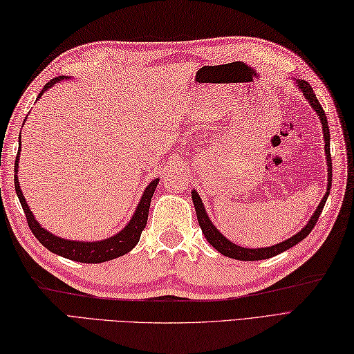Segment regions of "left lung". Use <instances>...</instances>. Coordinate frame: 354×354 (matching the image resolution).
<instances>
[{"instance_id": "left-lung-1", "label": "left lung", "mask_w": 354, "mask_h": 354, "mask_svg": "<svg viewBox=\"0 0 354 354\" xmlns=\"http://www.w3.org/2000/svg\"><path fill=\"white\" fill-rule=\"evenodd\" d=\"M295 85L299 89V91L303 93L304 99L309 102L310 106L313 108V111L317 112V115L321 122L322 126V133H324V152H326V160H327V192L324 194V198L321 199V202L318 204L317 209H315L313 214L310 216L309 222L304 225V228L301 231H298L297 234H293L292 237L286 239L284 242H280L277 245L272 246H266V248H243V246H239L236 243H232L230 239L225 237L222 232L216 228V225L209 219L207 212H205V207L202 204V199L199 196V193L196 190H192V199H193V204H194V209H196V216H198V222H199V227L204 232L205 239L208 240V243L212 245L216 251H219L225 257H230V259H236V260H243V261H254V260H266L274 257V255L281 254L284 251H288L289 248L295 246L297 243L301 242L307 236H309V232L313 230L315 225H317V221L319 214L322 213V208L326 205V201L330 194V187H332V156H330V131H328V123H327V117H326V112L322 109V106L319 104L317 95H315L313 89L310 86L309 82H306L303 79H295Z\"/></svg>"}]
</instances>
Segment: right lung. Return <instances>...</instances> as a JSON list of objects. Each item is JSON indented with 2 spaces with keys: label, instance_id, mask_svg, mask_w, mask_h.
<instances>
[{
  "label": "right lung",
  "instance_id": "right-lung-1",
  "mask_svg": "<svg viewBox=\"0 0 354 354\" xmlns=\"http://www.w3.org/2000/svg\"><path fill=\"white\" fill-rule=\"evenodd\" d=\"M66 79H70V77L62 76V77L51 79L48 84L42 88V91L39 93V95H37L36 102L41 99L45 91H48L50 88H53L56 84H61L62 80H66ZM24 122H26V120H24ZM18 145H19L18 155H17V161H15V190H17L18 199L21 202V207L26 213L27 223H28L30 230H32L35 237L39 240V242L45 248H47L48 251L61 255V257H65L68 260H74V261H80V263H103V261H108V260H114L117 257H122V255H124V254H127V252L133 250L135 245L138 243L142 230L146 228L150 201H152L156 185H158V183H160V178H155L149 183V185L146 187L145 192H142V196L138 202L137 208H135L131 221L126 223V227L122 231L115 232L114 236H111L108 239H103V240H94V242H82V240L64 239V237H59L56 234H53V232L45 230L42 225L36 221V217L33 216V213L30 212V207L27 204L24 194H22L21 185H19V181H18L21 135H19Z\"/></svg>",
  "mask_w": 354,
  "mask_h": 354
}]
</instances>
